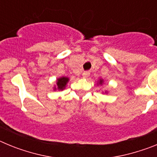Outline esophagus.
<instances>
[{
  "label": "esophagus",
  "mask_w": 157,
  "mask_h": 157,
  "mask_svg": "<svg viewBox=\"0 0 157 157\" xmlns=\"http://www.w3.org/2000/svg\"><path fill=\"white\" fill-rule=\"evenodd\" d=\"M90 71H84L82 73V76L84 78H87L90 76Z\"/></svg>",
  "instance_id": "obj_1"
}]
</instances>
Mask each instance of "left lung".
Returning a JSON list of instances; mask_svg holds the SVG:
<instances>
[{
    "label": "left lung",
    "instance_id": "left-lung-1",
    "mask_svg": "<svg viewBox=\"0 0 157 157\" xmlns=\"http://www.w3.org/2000/svg\"><path fill=\"white\" fill-rule=\"evenodd\" d=\"M100 83H102V80H101V81H100Z\"/></svg>",
    "mask_w": 157,
    "mask_h": 157
}]
</instances>
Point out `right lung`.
<instances>
[{"label": "right lung", "mask_w": 157, "mask_h": 157, "mask_svg": "<svg viewBox=\"0 0 157 157\" xmlns=\"http://www.w3.org/2000/svg\"><path fill=\"white\" fill-rule=\"evenodd\" d=\"M68 82V78L63 77L57 79V86L59 90H63L67 82Z\"/></svg>", "instance_id": "obj_1"}]
</instances>
